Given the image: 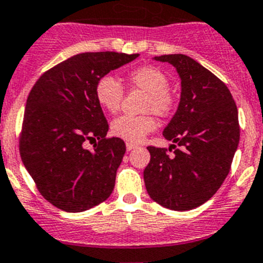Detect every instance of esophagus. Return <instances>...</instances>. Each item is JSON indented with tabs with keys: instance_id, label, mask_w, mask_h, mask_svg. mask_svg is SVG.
<instances>
[{
	"instance_id": "esophagus-1",
	"label": "esophagus",
	"mask_w": 263,
	"mask_h": 263,
	"mask_svg": "<svg viewBox=\"0 0 263 263\" xmlns=\"http://www.w3.org/2000/svg\"><path fill=\"white\" fill-rule=\"evenodd\" d=\"M135 147H137V145L136 144H132V142H126V149L128 150H132V149H135Z\"/></svg>"
}]
</instances>
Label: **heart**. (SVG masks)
Returning <instances> with one entry per match:
<instances>
[{
    "mask_svg": "<svg viewBox=\"0 0 263 263\" xmlns=\"http://www.w3.org/2000/svg\"><path fill=\"white\" fill-rule=\"evenodd\" d=\"M129 87L145 92L141 110L142 116H121L111 122V134L128 142H139L153 132L157 121L151 111L158 117H170L176 106V96L168 87V77L153 65H142L129 70L126 76ZM123 86L111 76L99 78L95 86V98L99 105L114 114L121 109L123 101Z\"/></svg>",
    "mask_w": 263,
    "mask_h": 263,
    "instance_id": "heart-1",
    "label": "heart"
}]
</instances>
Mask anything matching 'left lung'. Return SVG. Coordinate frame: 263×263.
I'll return each instance as SVG.
<instances>
[{"instance_id": "8db88e82", "label": "left lung", "mask_w": 263, "mask_h": 263, "mask_svg": "<svg viewBox=\"0 0 263 263\" xmlns=\"http://www.w3.org/2000/svg\"><path fill=\"white\" fill-rule=\"evenodd\" d=\"M155 60L177 69L181 100L163 132L175 152L168 155L165 147L147 146L145 186L163 207L194 210L215 195L230 172L240 139L238 108L228 86L194 59L175 53Z\"/></svg>"}]
</instances>
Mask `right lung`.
<instances>
[{
	"instance_id": "add662e5",
	"label": "right lung",
	"mask_w": 263,
	"mask_h": 263,
	"mask_svg": "<svg viewBox=\"0 0 263 263\" xmlns=\"http://www.w3.org/2000/svg\"><path fill=\"white\" fill-rule=\"evenodd\" d=\"M139 53L85 52L46 70L25 105L19 152L41 195L65 212H82L110 196L126 153L95 98L99 78ZM98 140L94 150L87 142Z\"/></svg>"
}]
</instances>
